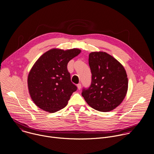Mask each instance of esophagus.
<instances>
[{
    "mask_svg": "<svg viewBox=\"0 0 154 154\" xmlns=\"http://www.w3.org/2000/svg\"><path fill=\"white\" fill-rule=\"evenodd\" d=\"M81 86H82L81 83H79V84H77V88H78V89H79V90H80V89H81Z\"/></svg>",
    "mask_w": 154,
    "mask_h": 154,
    "instance_id": "34e87169",
    "label": "esophagus"
}]
</instances>
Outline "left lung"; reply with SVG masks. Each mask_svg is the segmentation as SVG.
I'll return each mask as SVG.
<instances>
[{"label":"left lung","mask_w":154,"mask_h":154,"mask_svg":"<svg viewBox=\"0 0 154 154\" xmlns=\"http://www.w3.org/2000/svg\"><path fill=\"white\" fill-rule=\"evenodd\" d=\"M91 83L82 90V95L90 106L107 112L117 107L124 100L128 89V79L123 66L106 52L89 55Z\"/></svg>","instance_id":"8db88e82"}]
</instances>
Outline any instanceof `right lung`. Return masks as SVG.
<instances>
[{"instance_id": "add662e5", "label": "right lung", "mask_w": 154, "mask_h": 154, "mask_svg": "<svg viewBox=\"0 0 154 154\" xmlns=\"http://www.w3.org/2000/svg\"><path fill=\"white\" fill-rule=\"evenodd\" d=\"M80 50L53 49L41 55L28 76V88L34 103L43 110L54 113L66 106L77 87L71 80L68 62Z\"/></svg>"}]
</instances>
